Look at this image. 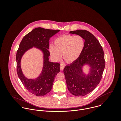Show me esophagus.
<instances>
[{
	"instance_id": "1",
	"label": "esophagus",
	"mask_w": 121,
	"mask_h": 121,
	"mask_svg": "<svg viewBox=\"0 0 121 121\" xmlns=\"http://www.w3.org/2000/svg\"><path fill=\"white\" fill-rule=\"evenodd\" d=\"M64 68H65V66L63 64H60V69L61 70H63L64 69Z\"/></svg>"
}]
</instances>
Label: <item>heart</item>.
Returning a JSON list of instances; mask_svg holds the SVG:
<instances>
[{"instance_id":"heart-1","label":"heart","mask_w":121,"mask_h":121,"mask_svg":"<svg viewBox=\"0 0 121 121\" xmlns=\"http://www.w3.org/2000/svg\"><path fill=\"white\" fill-rule=\"evenodd\" d=\"M85 47V40L80 35H64L56 38L53 45L49 47V52L55 60L61 58L69 63L77 60L81 56Z\"/></svg>"}]
</instances>
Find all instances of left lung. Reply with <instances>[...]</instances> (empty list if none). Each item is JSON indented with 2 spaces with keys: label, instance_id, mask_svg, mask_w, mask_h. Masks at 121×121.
Here are the masks:
<instances>
[{
  "label": "left lung",
  "instance_id": "left-lung-1",
  "mask_svg": "<svg viewBox=\"0 0 121 121\" xmlns=\"http://www.w3.org/2000/svg\"><path fill=\"white\" fill-rule=\"evenodd\" d=\"M69 33L82 36L85 40V47L80 58L66 66L63 72L69 92L75 96H83L101 81L105 65L104 50L99 41L88 31L78 30ZM85 65L90 67L87 74L83 71Z\"/></svg>",
  "mask_w": 121,
  "mask_h": 121
}]
</instances>
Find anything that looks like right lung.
Masks as SVG:
<instances>
[{
    "instance_id": "add662e5",
    "label": "right lung",
    "mask_w": 121,
    "mask_h": 121,
    "mask_svg": "<svg viewBox=\"0 0 121 121\" xmlns=\"http://www.w3.org/2000/svg\"><path fill=\"white\" fill-rule=\"evenodd\" d=\"M60 30H50L36 28L22 39L16 53L17 75L25 88L36 96H44L51 90L55 77L60 71V64L49 61L50 38ZM35 47L43 54V66L39 77L35 79H28L23 75L21 68V60L24 53Z\"/></svg>"
}]
</instances>
